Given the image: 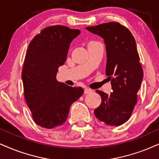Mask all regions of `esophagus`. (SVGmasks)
<instances>
[{
  "label": "esophagus",
  "mask_w": 159,
  "mask_h": 159,
  "mask_svg": "<svg viewBox=\"0 0 159 159\" xmlns=\"http://www.w3.org/2000/svg\"><path fill=\"white\" fill-rule=\"evenodd\" d=\"M92 90L88 89V88L84 89V94H89V93H92Z\"/></svg>",
  "instance_id": "1"
}]
</instances>
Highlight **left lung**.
Listing matches in <instances>:
<instances>
[{"label":"left lung","mask_w":159,"mask_h":159,"mask_svg":"<svg viewBox=\"0 0 159 159\" xmlns=\"http://www.w3.org/2000/svg\"><path fill=\"white\" fill-rule=\"evenodd\" d=\"M86 29L103 39L107 57L106 73L112 89L110 94L96 90L102 101L94 109V115L106 125L119 126L131 115L143 79L136 40L129 30L115 22Z\"/></svg>","instance_id":"1"}]
</instances>
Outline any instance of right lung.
I'll return each instance as SVG.
<instances>
[{"mask_svg": "<svg viewBox=\"0 0 159 159\" xmlns=\"http://www.w3.org/2000/svg\"><path fill=\"white\" fill-rule=\"evenodd\" d=\"M81 33L67 26L42 30L26 51L22 81L25 99L38 125L53 128L65 123L70 106L84 93L56 79L58 68L65 64L71 42Z\"/></svg>", "mask_w": 159, "mask_h": 159, "instance_id": "right-lung-1", "label": "right lung"}]
</instances>
